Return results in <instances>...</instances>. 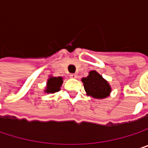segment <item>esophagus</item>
I'll use <instances>...</instances> for the list:
<instances>
[{
	"instance_id": "1",
	"label": "esophagus",
	"mask_w": 148,
	"mask_h": 148,
	"mask_svg": "<svg viewBox=\"0 0 148 148\" xmlns=\"http://www.w3.org/2000/svg\"><path fill=\"white\" fill-rule=\"evenodd\" d=\"M69 76H70L71 78H74V79H75V78H77V74H71Z\"/></svg>"
}]
</instances>
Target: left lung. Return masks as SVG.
<instances>
[{"mask_svg":"<svg viewBox=\"0 0 148 148\" xmlns=\"http://www.w3.org/2000/svg\"><path fill=\"white\" fill-rule=\"evenodd\" d=\"M82 82L87 95L95 99L106 98L111 90L109 83L96 71H91L87 77L82 79Z\"/></svg>","mask_w":148,"mask_h":148,"instance_id":"8db88e82","label":"left lung"}]
</instances>
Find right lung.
I'll return each mask as SVG.
<instances>
[{
	"label": "right lung",
	"mask_w": 148,
	"mask_h": 148,
	"mask_svg": "<svg viewBox=\"0 0 148 148\" xmlns=\"http://www.w3.org/2000/svg\"><path fill=\"white\" fill-rule=\"evenodd\" d=\"M62 84V77H51L49 79L47 83V87L45 92L47 93H54L60 90V87Z\"/></svg>",
	"instance_id": "obj_1"
}]
</instances>
